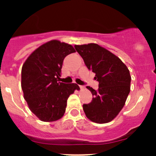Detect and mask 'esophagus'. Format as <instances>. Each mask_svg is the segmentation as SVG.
I'll use <instances>...</instances> for the list:
<instances>
[{"label": "esophagus", "mask_w": 156, "mask_h": 156, "mask_svg": "<svg viewBox=\"0 0 156 156\" xmlns=\"http://www.w3.org/2000/svg\"><path fill=\"white\" fill-rule=\"evenodd\" d=\"M79 87L80 88V89H85V87H84L83 86H79Z\"/></svg>", "instance_id": "1"}]
</instances>
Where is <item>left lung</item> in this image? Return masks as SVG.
<instances>
[{"label":"left lung","mask_w":156,"mask_h":156,"mask_svg":"<svg viewBox=\"0 0 156 156\" xmlns=\"http://www.w3.org/2000/svg\"><path fill=\"white\" fill-rule=\"evenodd\" d=\"M75 48L99 82L98 90L87 87L93 98L91 103L83 105L84 113L94 122H108L123 108L130 92L129 70L117 56L98 44L75 45Z\"/></svg>","instance_id":"obj_1"}]
</instances>
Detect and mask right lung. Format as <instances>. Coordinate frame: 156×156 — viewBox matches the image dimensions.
I'll return each mask as SVG.
<instances>
[{"label": "right lung", "mask_w": 156, "mask_h": 156, "mask_svg": "<svg viewBox=\"0 0 156 156\" xmlns=\"http://www.w3.org/2000/svg\"><path fill=\"white\" fill-rule=\"evenodd\" d=\"M76 52L70 44L52 40L35 50L22 67L21 87L32 113L44 122L63 117L68 98L79 89L76 83L58 82L63 61Z\"/></svg>", "instance_id": "right-lung-1"}]
</instances>
